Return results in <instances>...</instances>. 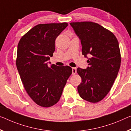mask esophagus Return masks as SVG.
<instances>
[{
    "instance_id": "obj_1",
    "label": "esophagus",
    "mask_w": 131,
    "mask_h": 131,
    "mask_svg": "<svg viewBox=\"0 0 131 131\" xmlns=\"http://www.w3.org/2000/svg\"><path fill=\"white\" fill-rule=\"evenodd\" d=\"M77 72V68H72V74H75Z\"/></svg>"
}]
</instances>
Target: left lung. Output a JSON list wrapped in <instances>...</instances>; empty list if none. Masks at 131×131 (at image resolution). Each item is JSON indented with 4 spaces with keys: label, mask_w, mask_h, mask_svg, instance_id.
<instances>
[{
    "label": "left lung",
    "mask_w": 131,
    "mask_h": 131,
    "mask_svg": "<svg viewBox=\"0 0 131 131\" xmlns=\"http://www.w3.org/2000/svg\"><path fill=\"white\" fill-rule=\"evenodd\" d=\"M70 25L81 41L82 54L88 59L86 69L77 68L82 80L78 92L84 100L98 102L107 95L117 77L121 61L119 43L112 32L97 23Z\"/></svg>",
    "instance_id": "obj_1"
}]
</instances>
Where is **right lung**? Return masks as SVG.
Returning a JSON list of instances; mask_svg holds the SVG:
<instances>
[{
	"instance_id": "1",
	"label": "right lung",
	"mask_w": 131,
	"mask_h": 131,
	"mask_svg": "<svg viewBox=\"0 0 131 131\" xmlns=\"http://www.w3.org/2000/svg\"><path fill=\"white\" fill-rule=\"evenodd\" d=\"M67 23L40 24L20 40L16 66L28 95L37 105L50 107L60 100L72 74L69 66L59 67L47 61L55 51V40ZM50 63V62H49Z\"/></svg>"
}]
</instances>
